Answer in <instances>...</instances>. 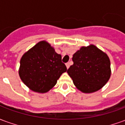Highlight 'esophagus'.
Masks as SVG:
<instances>
[{
    "label": "esophagus",
    "mask_w": 125,
    "mask_h": 125,
    "mask_svg": "<svg viewBox=\"0 0 125 125\" xmlns=\"http://www.w3.org/2000/svg\"><path fill=\"white\" fill-rule=\"evenodd\" d=\"M65 65H66V68H67V69H68V68H70V63L68 62V63H65Z\"/></svg>",
    "instance_id": "esophagus-1"
}]
</instances>
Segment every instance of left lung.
<instances>
[{
  "label": "left lung",
  "mask_w": 125,
  "mask_h": 125,
  "mask_svg": "<svg viewBox=\"0 0 125 125\" xmlns=\"http://www.w3.org/2000/svg\"><path fill=\"white\" fill-rule=\"evenodd\" d=\"M73 64L67 70L73 84L83 93L101 89L111 75L107 54L94 45L82 47L73 55Z\"/></svg>",
  "instance_id": "1"
}]
</instances>
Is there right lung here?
<instances>
[{"label": "right lung", "instance_id": "1", "mask_svg": "<svg viewBox=\"0 0 125 125\" xmlns=\"http://www.w3.org/2000/svg\"><path fill=\"white\" fill-rule=\"evenodd\" d=\"M66 70L62 55L55 52L48 42L41 41L23 55L19 74L32 91L45 93L53 88Z\"/></svg>", "mask_w": 125, "mask_h": 125}]
</instances>
